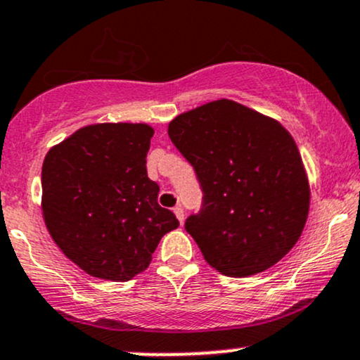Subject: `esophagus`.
Returning a JSON list of instances; mask_svg holds the SVG:
<instances>
[{"label": "esophagus", "instance_id": "34e87169", "mask_svg": "<svg viewBox=\"0 0 360 360\" xmlns=\"http://www.w3.org/2000/svg\"><path fill=\"white\" fill-rule=\"evenodd\" d=\"M173 212H175L176 219L180 221V224L184 223V219H185V214H184V209H181V205H176V207L173 209Z\"/></svg>", "mask_w": 360, "mask_h": 360}]
</instances>
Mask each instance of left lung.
I'll list each match as a JSON object with an SVG mask.
<instances>
[{
    "mask_svg": "<svg viewBox=\"0 0 360 360\" xmlns=\"http://www.w3.org/2000/svg\"><path fill=\"white\" fill-rule=\"evenodd\" d=\"M168 136L204 193L185 229L205 262L228 277H248L288 255L309 211L308 176L292 136L226 98L175 117Z\"/></svg>",
    "mask_w": 360,
    "mask_h": 360,
    "instance_id": "left-lung-1",
    "label": "left lung"
}]
</instances>
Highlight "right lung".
I'll return each mask as SVG.
<instances>
[{"mask_svg": "<svg viewBox=\"0 0 360 360\" xmlns=\"http://www.w3.org/2000/svg\"><path fill=\"white\" fill-rule=\"evenodd\" d=\"M148 124H93L51 148L42 165V214L52 240L93 277L126 282L148 269L179 228L158 204L146 156Z\"/></svg>", "mask_w": 360, "mask_h": 360, "instance_id": "obj_1", "label": "right lung"}]
</instances>
